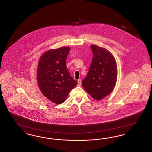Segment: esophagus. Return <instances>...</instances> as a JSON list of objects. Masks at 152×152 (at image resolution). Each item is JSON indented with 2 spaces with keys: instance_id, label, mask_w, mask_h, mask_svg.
Returning a JSON list of instances; mask_svg holds the SVG:
<instances>
[{
  "instance_id": "obj_1",
  "label": "esophagus",
  "mask_w": 152,
  "mask_h": 152,
  "mask_svg": "<svg viewBox=\"0 0 152 152\" xmlns=\"http://www.w3.org/2000/svg\"><path fill=\"white\" fill-rule=\"evenodd\" d=\"M77 82H78V86H81V80L80 79H79L78 81H77Z\"/></svg>"
}]
</instances>
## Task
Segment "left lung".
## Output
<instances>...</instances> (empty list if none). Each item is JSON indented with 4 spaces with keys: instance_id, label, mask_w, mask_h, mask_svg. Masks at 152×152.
<instances>
[{
    "instance_id": "8db88e82",
    "label": "left lung",
    "mask_w": 152,
    "mask_h": 152,
    "mask_svg": "<svg viewBox=\"0 0 152 152\" xmlns=\"http://www.w3.org/2000/svg\"><path fill=\"white\" fill-rule=\"evenodd\" d=\"M91 48L93 58L82 85L93 98L100 100L113 91L117 81V68L109 51L96 45H92Z\"/></svg>"
}]
</instances>
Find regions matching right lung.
<instances>
[{
    "label": "right lung",
    "instance_id": "add662e5",
    "mask_svg": "<svg viewBox=\"0 0 152 152\" xmlns=\"http://www.w3.org/2000/svg\"><path fill=\"white\" fill-rule=\"evenodd\" d=\"M70 48L61 47L45 52L37 69V80L42 93L52 102L60 104L77 82L70 75L66 60Z\"/></svg>",
    "mask_w": 152,
    "mask_h": 152
}]
</instances>
